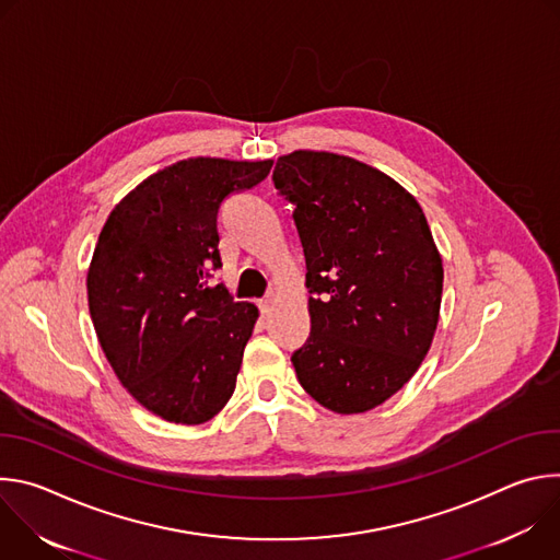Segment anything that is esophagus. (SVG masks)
Wrapping results in <instances>:
<instances>
[{"instance_id":"34e87169","label":"esophagus","mask_w":560,"mask_h":560,"mask_svg":"<svg viewBox=\"0 0 560 560\" xmlns=\"http://www.w3.org/2000/svg\"><path fill=\"white\" fill-rule=\"evenodd\" d=\"M275 303H277V294H275V292H270L268 296H264V299L259 301V310H261V314H270V312L275 310Z\"/></svg>"}]
</instances>
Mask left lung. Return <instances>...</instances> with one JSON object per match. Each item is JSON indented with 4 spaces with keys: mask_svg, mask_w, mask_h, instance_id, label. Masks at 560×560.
Masks as SVG:
<instances>
[{
    "mask_svg": "<svg viewBox=\"0 0 560 560\" xmlns=\"http://www.w3.org/2000/svg\"><path fill=\"white\" fill-rule=\"evenodd\" d=\"M272 182L294 203L307 270L296 378L337 415L374 410L415 376L436 332L443 259L428 219L401 184L337 152L283 154Z\"/></svg>",
    "mask_w": 560,
    "mask_h": 560,
    "instance_id": "8db88e82",
    "label": "left lung"
}]
</instances>
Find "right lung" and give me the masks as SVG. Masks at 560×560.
I'll return each instance as SVG.
<instances>
[{"instance_id":"right-lung-1","label":"right lung","mask_w":560,"mask_h":560,"mask_svg":"<svg viewBox=\"0 0 560 560\" xmlns=\"http://www.w3.org/2000/svg\"><path fill=\"white\" fill-rule=\"evenodd\" d=\"M272 159L190 156L156 171L108 214L86 288L100 346L119 383L148 412L199 425L236 385L259 310L217 283V212L257 186Z\"/></svg>"}]
</instances>
